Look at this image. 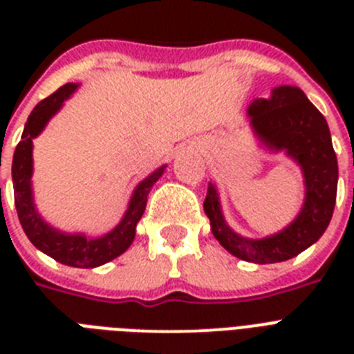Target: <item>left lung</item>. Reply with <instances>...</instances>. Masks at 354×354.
<instances>
[{
	"instance_id": "8db88e82",
	"label": "left lung",
	"mask_w": 354,
	"mask_h": 354,
	"mask_svg": "<svg viewBox=\"0 0 354 354\" xmlns=\"http://www.w3.org/2000/svg\"><path fill=\"white\" fill-rule=\"evenodd\" d=\"M248 118L262 149L271 154L283 152L301 170V209L287 227L261 239H250L228 227L212 183L207 186L204 211L212 236L228 253L253 264H274L296 257L324 234L335 207L339 165L326 118L298 86L282 84L271 90L268 99H253Z\"/></svg>"
}]
</instances>
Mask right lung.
<instances>
[{
  "label": "right lung",
  "mask_w": 354,
  "mask_h": 354,
  "mask_svg": "<svg viewBox=\"0 0 354 354\" xmlns=\"http://www.w3.org/2000/svg\"><path fill=\"white\" fill-rule=\"evenodd\" d=\"M80 83H67L48 99L33 108L24 124L23 136L17 143L12 159V183L19 221L28 239L35 248L55 259L56 262L72 268H97L113 261L126 252L136 236V225L142 220L147 207V196L156 180L165 174L167 165L156 168L145 179L140 180L131 195L126 212L113 230L101 237H88L83 232H64L44 220L33 198V140L46 129L53 117L62 109L64 102L76 92Z\"/></svg>",
  "instance_id": "1"
}]
</instances>
